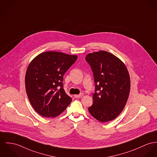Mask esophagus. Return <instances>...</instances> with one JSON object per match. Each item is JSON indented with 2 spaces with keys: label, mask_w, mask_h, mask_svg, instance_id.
I'll list each match as a JSON object with an SVG mask.
<instances>
[{
  "label": "esophagus",
  "mask_w": 157,
  "mask_h": 157,
  "mask_svg": "<svg viewBox=\"0 0 157 157\" xmlns=\"http://www.w3.org/2000/svg\"><path fill=\"white\" fill-rule=\"evenodd\" d=\"M83 96V94H80L79 95H75V98H80L81 97Z\"/></svg>",
  "instance_id": "34e87169"
}]
</instances>
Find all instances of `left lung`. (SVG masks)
<instances>
[{"label":"left lung","mask_w":157,"mask_h":157,"mask_svg":"<svg viewBox=\"0 0 157 157\" xmlns=\"http://www.w3.org/2000/svg\"><path fill=\"white\" fill-rule=\"evenodd\" d=\"M85 60L95 82L93 104L88 111L98 121H112L121 113L128 98L130 79L127 69L118 58L105 51L88 54Z\"/></svg>","instance_id":"8db88e82"}]
</instances>
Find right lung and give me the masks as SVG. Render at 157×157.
<instances>
[{
	"label": "right lung",
	"instance_id": "right-lung-1",
	"mask_svg": "<svg viewBox=\"0 0 157 157\" xmlns=\"http://www.w3.org/2000/svg\"><path fill=\"white\" fill-rule=\"evenodd\" d=\"M76 56L56 51L40 54L29 64L25 76L27 95L33 109L44 117L59 115L72 101L63 89V76Z\"/></svg>",
	"mask_w": 157,
	"mask_h": 157
}]
</instances>
